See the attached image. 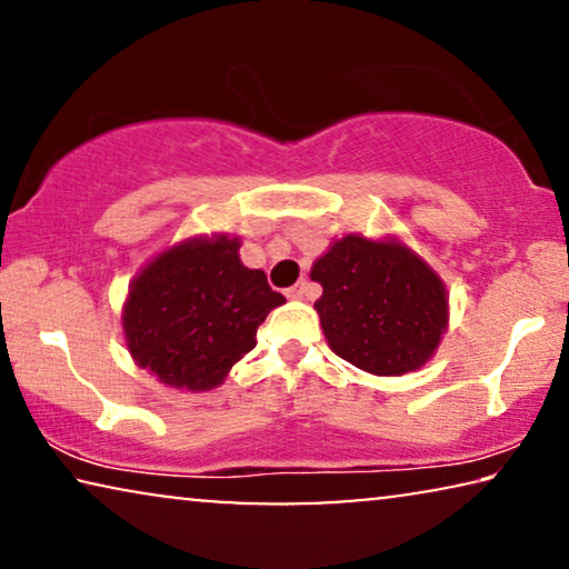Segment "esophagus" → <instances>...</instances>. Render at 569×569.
I'll list each match as a JSON object with an SVG mask.
<instances>
[{
  "mask_svg": "<svg viewBox=\"0 0 569 569\" xmlns=\"http://www.w3.org/2000/svg\"><path fill=\"white\" fill-rule=\"evenodd\" d=\"M308 290H310V284L306 282V279H300L298 284L287 290V298H290V300H302V298H306V295H308Z\"/></svg>",
  "mask_w": 569,
  "mask_h": 569,
  "instance_id": "esophagus-1",
  "label": "esophagus"
}]
</instances>
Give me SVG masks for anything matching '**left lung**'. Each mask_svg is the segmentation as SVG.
<instances>
[{
	"instance_id": "1",
	"label": "left lung",
	"mask_w": 569,
	"mask_h": 569,
	"mask_svg": "<svg viewBox=\"0 0 569 569\" xmlns=\"http://www.w3.org/2000/svg\"><path fill=\"white\" fill-rule=\"evenodd\" d=\"M326 341L372 376H403L435 355L448 329L442 279L399 240L345 236L310 269Z\"/></svg>"
}]
</instances>
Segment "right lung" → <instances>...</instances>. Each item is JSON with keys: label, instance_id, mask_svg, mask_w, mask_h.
I'll use <instances>...</instances> for the list:
<instances>
[{"label": "right lung", "instance_id": "obj_1", "mask_svg": "<svg viewBox=\"0 0 569 569\" xmlns=\"http://www.w3.org/2000/svg\"><path fill=\"white\" fill-rule=\"evenodd\" d=\"M240 240H183L134 277L123 302V337L139 368L183 391L220 386L256 347V329L282 306L261 269L243 267Z\"/></svg>", "mask_w": 569, "mask_h": 569}]
</instances>
